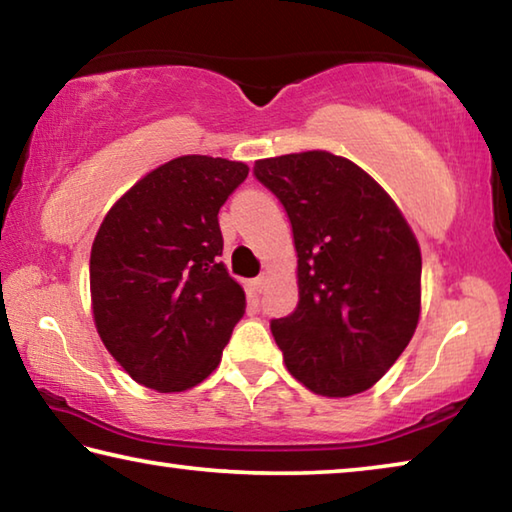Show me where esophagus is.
Listing matches in <instances>:
<instances>
[{"label": "esophagus", "instance_id": "esophagus-1", "mask_svg": "<svg viewBox=\"0 0 512 512\" xmlns=\"http://www.w3.org/2000/svg\"><path fill=\"white\" fill-rule=\"evenodd\" d=\"M264 287H266V277L264 275H259V277H255L253 282H250V291H253V293H262Z\"/></svg>", "mask_w": 512, "mask_h": 512}]
</instances>
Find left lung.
<instances>
[{"instance_id": "1", "label": "left lung", "mask_w": 512, "mask_h": 512, "mask_svg": "<svg viewBox=\"0 0 512 512\" xmlns=\"http://www.w3.org/2000/svg\"><path fill=\"white\" fill-rule=\"evenodd\" d=\"M253 171L287 210L298 253V307L271 320L284 363L318 395L368 391L418 327V239L393 198L341 155H277Z\"/></svg>"}]
</instances>
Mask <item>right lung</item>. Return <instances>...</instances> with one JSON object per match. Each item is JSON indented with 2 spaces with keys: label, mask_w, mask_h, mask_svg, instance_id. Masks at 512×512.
I'll list each match as a JSON object with an SVG mask.
<instances>
[{
  "label": "right lung",
  "mask_w": 512,
  "mask_h": 512,
  "mask_svg": "<svg viewBox=\"0 0 512 512\" xmlns=\"http://www.w3.org/2000/svg\"><path fill=\"white\" fill-rule=\"evenodd\" d=\"M248 164L183 155L146 173L94 237V325L137 384L180 393L212 375L246 311L219 257V210Z\"/></svg>",
  "instance_id": "add662e5"
}]
</instances>
